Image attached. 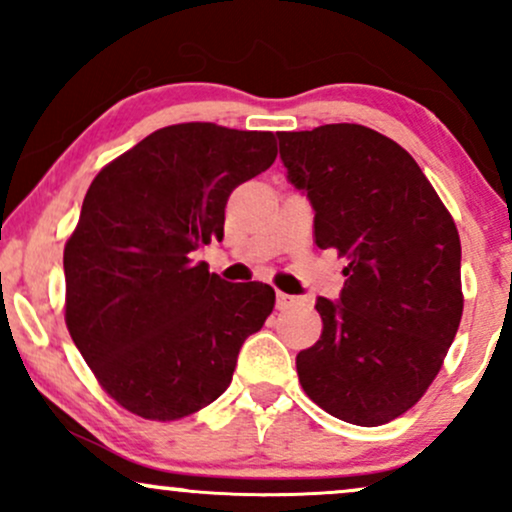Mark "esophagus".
<instances>
[{"instance_id":"obj_1","label":"esophagus","mask_w":512,"mask_h":512,"mask_svg":"<svg viewBox=\"0 0 512 512\" xmlns=\"http://www.w3.org/2000/svg\"><path fill=\"white\" fill-rule=\"evenodd\" d=\"M296 303H298L296 296H289V293L276 291V308H279V310H289V308H293V305H296Z\"/></svg>"}]
</instances>
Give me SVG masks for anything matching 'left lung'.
I'll list each match as a JSON object with an SVG mask.
<instances>
[{"instance_id":"obj_1","label":"left lung","mask_w":512,"mask_h":512,"mask_svg":"<svg viewBox=\"0 0 512 512\" xmlns=\"http://www.w3.org/2000/svg\"><path fill=\"white\" fill-rule=\"evenodd\" d=\"M289 182L315 209V243L346 257L339 301L317 298L320 339L296 356L305 395L346 424L414 407L462 317L460 236L424 170L363 125L276 132Z\"/></svg>"}]
</instances>
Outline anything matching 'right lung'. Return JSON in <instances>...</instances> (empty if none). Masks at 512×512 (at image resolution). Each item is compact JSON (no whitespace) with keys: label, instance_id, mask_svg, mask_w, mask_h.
Returning <instances> with one entry per match:
<instances>
[{"label":"right lung","instance_id":"obj_1","mask_svg":"<svg viewBox=\"0 0 512 512\" xmlns=\"http://www.w3.org/2000/svg\"><path fill=\"white\" fill-rule=\"evenodd\" d=\"M274 158L272 132L185 122L156 129L91 182L64 245V320L120 407L175 421L231 385L274 289L228 284L192 255L223 238L231 192Z\"/></svg>","mask_w":512,"mask_h":512}]
</instances>
